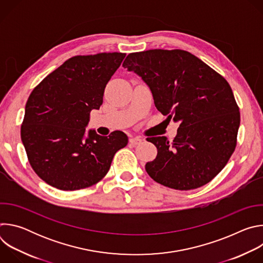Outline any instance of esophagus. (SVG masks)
I'll list each match as a JSON object with an SVG mask.
<instances>
[{
  "label": "esophagus",
  "instance_id": "34e87169",
  "mask_svg": "<svg viewBox=\"0 0 263 263\" xmlns=\"http://www.w3.org/2000/svg\"><path fill=\"white\" fill-rule=\"evenodd\" d=\"M141 141H142V138H141V137H131V138L129 139V142L132 143V144H134V145L139 144Z\"/></svg>",
  "mask_w": 263,
  "mask_h": 263
}]
</instances>
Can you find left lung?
<instances>
[{
    "mask_svg": "<svg viewBox=\"0 0 263 263\" xmlns=\"http://www.w3.org/2000/svg\"><path fill=\"white\" fill-rule=\"evenodd\" d=\"M123 66L148 85L156 108L180 122L171 142L147 137L158 153L145 164L154 181L191 191L210 182L229 161L237 143L240 114L221 74L184 50H148L129 54Z\"/></svg>",
    "mask_w": 263,
    "mask_h": 263,
    "instance_id": "obj_1",
    "label": "left lung"
}]
</instances>
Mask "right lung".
I'll return each mask as SVG.
<instances>
[{
  "instance_id": "right-lung-1",
  "label": "right lung",
  "mask_w": 263,
  "mask_h": 263,
  "mask_svg": "<svg viewBox=\"0 0 263 263\" xmlns=\"http://www.w3.org/2000/svg\"><path fill=\"white\" fill-rule=\"evenodd\" d=\"M125 53L78 55L37 85L26 103L21 137L33 171L61 191H78L101 181L115 154L128 143L114 131L100 136L85 127L92 109L103 104L105 87Z\"/></svg>"
}]
</instances>
